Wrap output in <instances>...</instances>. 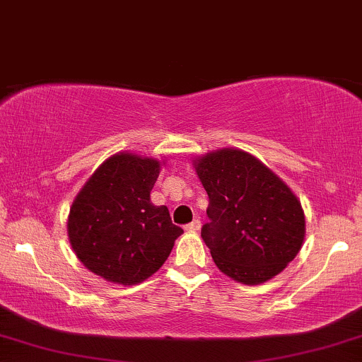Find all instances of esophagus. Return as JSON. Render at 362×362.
Instances as JSON below:
<instances>
[{
	"instance_id": "1",
	"label": "esophagus",
	"mask_w": 362,
	"mask_h": 362,
	"mask_svg": "<svg viewBox=\"0 0 362 362\" xmlns=\"http://www.w3.org/2000/svg\"><path fill=\"white\" fill-rule=\"evenodd\" d=\"M199 228H202V221L199 220H193L189 225H186V230L188 231H198Z\"/></svg>"
}]
</instances>
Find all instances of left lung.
Here are the masks:
<instances>
[{"label": "left lung", "instance_id": "obj_1", "mask_svg": "<svg viewBox=\"0 0 362 362\" xmlns=\"http://www.w3.org/2000/svg\"><path fill=\"white\" fill-rule=\"evenodd\" d=\"M193 164L209 198L202 236L218 269L245 285L274 279L304 243L305 216L297 196L242 149H218Z\"/></svg>", "mask_w": 362, "mask_h": 362}]
</instances>
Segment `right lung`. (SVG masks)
<instances>
[{
    "label": "right lung",
    "instance_id": "obj_1",
    "mask_svg": "<svg viewBox=\"0 0 362 362\" xmlns=\"http://www.w3.org/2000/svg\"><path fill=\"white\" fill-rule=\"evenodd\" d=\"M160 163L132 153L114 154L95 169L70 208L69 240L88 270L112 284L149 279L182 233L166 206L151 203Z\"/></svg>",
    "mask_w": 362,
    "mask_h": 362
}]
</instances>
